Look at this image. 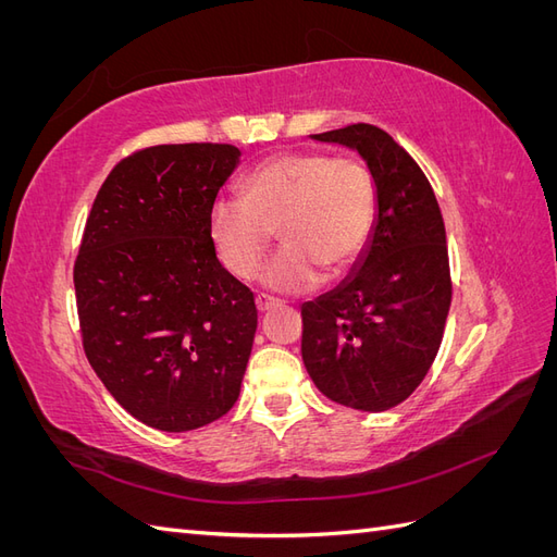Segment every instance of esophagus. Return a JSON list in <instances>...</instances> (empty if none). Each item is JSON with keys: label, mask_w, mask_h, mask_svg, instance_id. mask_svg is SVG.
<instances>
[{"label": "esophagus", "mask_w": 557, "mask_h": 557, "mask_svg": "<svg viewBox=\"0 0 557 557\" xmlns=\"http://www.w3.org/2000/svg\"><path fill=\"white\" fill-rule=\"evenodd\" d=\"M276 297H272V295H258L256 297V307H258V311L260 313H264V311H269V309H272L274 305H276Z\"/></svg>", "instance_id": "obj_1"}]
</instances>
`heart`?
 Instances as JSON below:
<instances>
[{"label":"heart","instance_id":"b5f03b06","mask_svg":"<svg viewBox=\"0 0 557 557\" xmlns=\"http://www.w3.org/2000/svg\"><path fill=\"white\" fill-rule=\"evenodd\" d=\"M374 221L376 185L364 162L283 153L242 181V197L213 201L209 234L221 262L248 278L278 230L285 246L260 278L278 293H305L320 281V267L336 274L360 256Z\"/></svg>","mask_w":557,"mask_h":557}]
</instances>
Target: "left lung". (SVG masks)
<instances>
[{"instance_id": "left-lung-1", "label": "left lung", "mask_w": 557, "mask_h": 557, "mask_svg": "<svg viewBox=\"0 0 557 557\" xmlns=\"http://www.w3.org/2000/svg\"><path fill=\"white\" fill-rule=\"evenodd\" d=\"M311 137L358 150L376 185V221L350 274L301 305V360L332 401L387 411L416 391L442 346L453 293L444 218L423 170L381 127Z\"/></svg>"}]
</instances>
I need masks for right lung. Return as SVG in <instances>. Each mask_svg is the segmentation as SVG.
<instances>
[{"label":"right lung","mask_w":557,"mask_h":557,"mask_svg":"<svg viewBox=\"0 0 557 557\" xmlns=\"http://www.w3.org/2000/svg\"><path fill=\"white\" fill-rule=\"evenodd\" d=\"M239 156L230 144L137 150L113 166L83 230V350L113 399L162 432L213 423L242 391L258 309L209 234Z\"/></svg>","instance_id":"1"}]
</instances>
